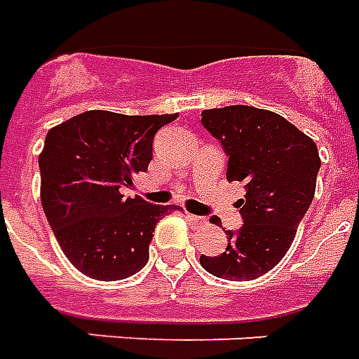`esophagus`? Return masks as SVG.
Instances as JSON below:
<instances>
[{"mask_svg": "<svg viewBox=\"0 0 359 359\" xmlns=\"http://www.w3.org/2000/svg\"><path fill=\"white\" fill-rule=\"evenodd\" d=\"M187 219L191 221V225H204V223H208V221L201 217V215H193V214H187Z\"/></svg>", "mask_w": 359, "mask_h": 359, "instance_id": "esophagus-1", "label": "esophagus"}]
</instances>
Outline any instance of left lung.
<instances>
[{"label":"left lung","instance_id":"obj_1","mask_svg":"<svg viewBox=\"0 0 359 359\" xmlns=\"http://www.w3.org/2000/svg\"><path fill=\"white\" fill-rule=\"evenodd\" d=\"M202 126L227 153V180L244 183L236 202L244 219L227 233L221 255H201V265L217 278L253 280L278 265L316 191V144L278 113L252 106L204 109Z\"/></svg>","mask_w":359,"mask_h":359}]
</instances>
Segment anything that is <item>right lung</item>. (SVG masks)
Instances as JSON below:
<instances>
[{"mask_svg":"<svg viewBox=\"0 0 359 359\" xmlns=\"http://www.w3.org/2000/svg\"><path fill=\"white\" fill-rule=\"evenodd\" d=\"M172 115L93 109L50 128L39 155L41 204L69 263L94 280L128 278L149 259L155 225L172 206L125 198L145 172L153 138Z\"/></svg>","mask_w":359,"mask_h":359,"instance_id":"obj_1","label":"right lung"}]
</instances>
